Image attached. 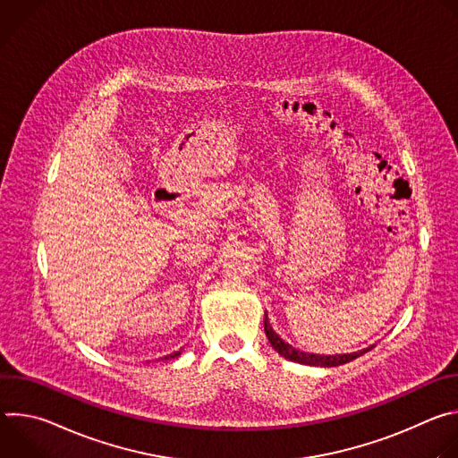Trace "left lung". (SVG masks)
<instances>
[{
	"label": "left lung",
	"mask_w": 458,
	"mask_h": 458,
	"mask_svg": "<svg viewBox=\"0 0 458 458\" xmlns=\"http://www.w3.org/2000/svg\"><path fill=\"white\" fill-rule=\"evenodd\" d=\"M265 332H267V337L272 344V348L284 359L292 360V362H299V364H308V366H320V368H334V366H341V364H346L360 355H364L366 352H369L373 346L369 348H364L360 352H355V353H344V355H315V353H304V352H299L295 350L293 346H290L288 343H284L270 326V320L268 317H265Z\"/></svg>",
	"instance_id": "1"
}]
</instances>
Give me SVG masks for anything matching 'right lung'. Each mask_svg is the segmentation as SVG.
Masks as SVG:
<instances>
[{
  "mask_svg": "<svg viewBox=\"0 0 458 458\" xmlns=\"http://www.w3.org/2000/svg\"><path fill=\"white\" fill-rule=\"evenodd\" d=\"M179 355H181V350H179V352H174L172 355H166V357H165V360H166V359H175V357H179Z\"/></svg>",
  "mask_w": 458,
  "mask_h": 458,
  "instance_id": "add662e5",
  "label": "right lung"
}]
</instances>
